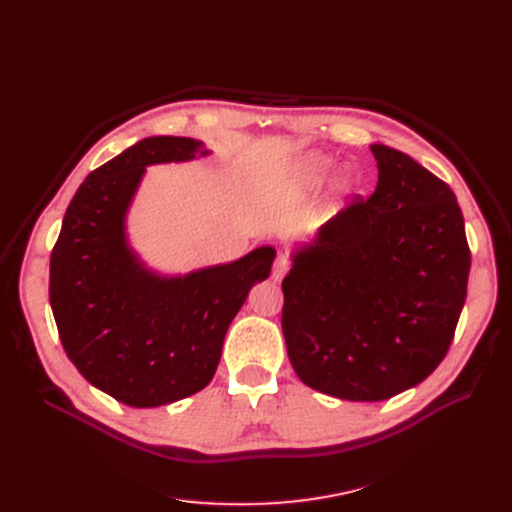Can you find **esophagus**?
I'll list each match as a JSON object with an SVG mask.
<instances>
[{"label":"esophagus","instance_id":"obj_1","mask_svg":"<svg viewBox=\"0 0 512 512\" xmlns=\"http://www.w3.org/2000/svg\"><path fill=\"white\" fill-rule=\"evenodd\" d=\"M288 270H290L288 257L278 255V259H276V263H274V267H272V278L278 282V280H282V278L288 274Z\"/></svg>","mask_w":512,"mask_h":512}]
</instances>
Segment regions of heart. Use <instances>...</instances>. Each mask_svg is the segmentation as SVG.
Here are the masks:
<instances>
[{"label":"heart","mask_w":512,"mask_h":512,"mask_svg":"<svg viewBox=\"0 0 512 512\" xmlns=\"http://www.w3.org/2000/svg\"><path fill=\"white\" fill-rule=\"evenodd\" d=\"M334 168V157L330 155H321V153H311V155H305L297 166H294V172H292V180H294V186L299 188V191H313L315 186H319L321 182H324L328 178V174L332 172ZM355 188V174L351 168H344L338 172L336 176V182H334V195L338 199L351 195Z\"/></svg>","instance_id":"obj_1"}]
</instances>
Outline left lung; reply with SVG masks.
Segmentation results:
<instances>
[{"instance_id":"8db88e82","label":"left lung","mask_w":512,"mask_h":512,"mask_svg":"<svg viewBox=\"0 0 512 512\" xmlns=\"http://www.w3.org/2000/svg\"><path fill=\"white\" fill-rule=\"evenodd\" d=\"M378 186L292 251L282 282L288 359L309 388L355 402L421 384L448 353L471 253L450 186L373 143Z\"/></svg>"}]
</instances>
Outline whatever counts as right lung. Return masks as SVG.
<instances>
[{
    "mask_svg": "<svg viewBox=\"0 0 512 512\" xmlns=\"http://www.w3.org/2000/svg\"><path fill=\"white\" fill-rule=\"evenodd\" d=\"M209 151L186 137H149L91 172L70 201L49 263V303L68 359L128 407L170 405L218 369L234 315L272 272L274 247L184 276H161L128 242L126 215L153 164Z\"/></svg>",
    "mask_w": 512,
    "mask_h": 512,
    "instance_id": "right-lung-1",
    "label": "right lung"
}]
</instances>
